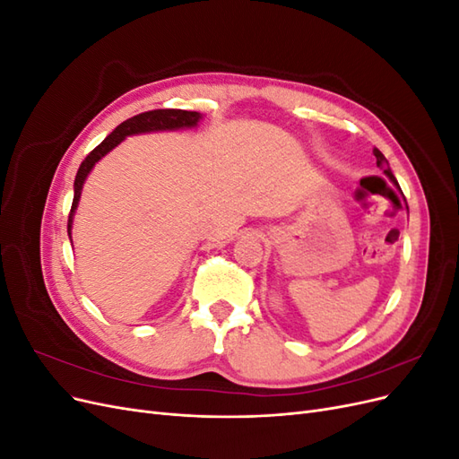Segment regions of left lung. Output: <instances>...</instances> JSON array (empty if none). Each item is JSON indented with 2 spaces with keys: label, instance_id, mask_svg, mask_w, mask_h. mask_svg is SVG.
<instances>
[{
  "label": "left lung",
  "instance_id": "obj_1",
  "mask_svg": "<svg viewBox=\"0 0 459 459\" xmlns=\"http://www.w3.org/2000/svg\"><path fill=\"white\" fill-rule=\"evenodd\" d=\"M373 155H375V159H377V166H379V169L388 176V178H391L393 179V182L398 186V182H396V178L393 176V172H391V169H388V162H386V159H385V155H383V152L379 151V149H373ZM402 191V189H400Z\"/></svg>",
  "mask_w": 459,
  "mask_h": 459
}]
</instances>
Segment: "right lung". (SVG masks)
<instances>
[{"instance_id": "1", "label": "right lung", "mask_w": 459, "mask_h": 459, "mask_svg": "<svg viewBox=\"0 0 459 459\" xmlns=\"http://www.w3.org/2000/svg\"><path fill=\"white\" fill-rule=\"evenodd\" d=\"M201 113H195V110H182V108H157V110H147V113L135 115L128 120H124L120 126L115 128L113 134H108L105 140L97 145L90 155L82 160L80 169L74 178V199L71 206V214H68V238H71V226H73V216L76 211V204L80 199V191L82 186H84V179L93 169V164L100 160L103 155L117 147L124 137L132 135V134H143V132H157V130H176V128H191L199 122Z\"/></svg>"}]
</instances>
